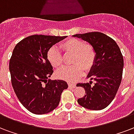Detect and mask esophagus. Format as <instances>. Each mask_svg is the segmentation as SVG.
<instances>
[{
    "label": "esophagus",
    "mask_w": 134,
    "mask_h": 134,
    "mask_svg": "<svg viewBox=\"0 0 134 134\" xmlns=\"http://www.w3.org/2000/svg\"><path fill=\"white\" fill-rule=\"evenodd\" d=\"M68 86H69V88H74L76 87V84L71 83V82H68Z\"/></svg>",
    "instance_id": "1"
}]
</instances>
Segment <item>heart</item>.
<instances>
[{"label": "heart", "mask_w": 134, "mask_h": 134, "mask_svg": "<svg viewBox=\"0 0 134 134\" xmlns=\"http://www.w3.org/2000/svg\"><path fill=\"white\" fill-rule=\"evenodd\" d=\"M60 48L65 54H73L71 64L73 65L60 68L56 76L65 80L74 81L83 74V69L89 70L94 65L96 53L93 47L86 44L83 41L77 38H69L60 44ZM48 60L55 68L63 65V55L57 47L53 46L47 54Z\"/></svg>", "instance_id": "heart-1"}]
</instances>
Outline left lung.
<instances>
[{"label": "left lung", "mask_w": 134, "mask_h": 134, "mask_svg": "<svg viewBox=\"0 0 134 134\" xmlns=\"http://www.w3.org/2000/svg\"><path fill=\"white\" fill-rule=\"evenodd\" d=\"M93 47L96 57L88 78L96 83L78 84L85 89L86 95L77 100L83 108L100 110L107 108L117 94L123 73L124 60L118 45L112 38L100 32L75 34Z\"/></svg>", "instance_id": "obj_1"}]
</instances>
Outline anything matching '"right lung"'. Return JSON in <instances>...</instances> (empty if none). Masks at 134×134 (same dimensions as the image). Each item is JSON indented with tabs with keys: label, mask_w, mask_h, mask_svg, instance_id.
<instances>
[{
	"label": "right lung",
	"mask_w": 134,
	"mask_h": 134,
	"mask_svg": "<svg viewBox=\"0 0 134 134\" xmlns=\"http://www.w3.org/2000/svg\"><path fill=\"white\" fill-rule=\"evenodd\" d=\"M66 37L29 36L13 50L9 63L12 86L22 105L34 114L43 115L55 110L63 90L68 87L65 81L48 80L53 72L48 51Z\"/></svg>",
	"instance_id": "obj_1"
}]
</instances>
